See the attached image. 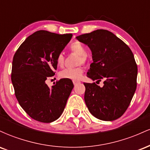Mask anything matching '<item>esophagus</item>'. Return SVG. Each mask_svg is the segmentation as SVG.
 <instances>
[{"instance_id": "obj_1", "label": "esophagus", "mask_w": 150, "mask_h": 150, "mask_svg": "<svg viewBox=\"0 0 150 150\" xmlns=\"http://www.w3.org/2000/svg\"><path fill=\"white\" fill-rule=\"evenodd\" d=\"M73 82L74 85H76L77 83H79V82H80V81H79V80H73Z\"/></svg>"}]
</instances>
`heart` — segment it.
Listing matches in <instances>:
<instances>
[{
	"mask_svg": "<svg viewBox=\"0 0 150 150\" xmlns=\"http://www.w3.org/2000/svg\"><path fill=\"white\" fill-rule=\"evenodd\" d=\"M70 50L74 53L79 55L77 64L80 65L81 63H85L87 61V50L83 44L80 42H75L70 46ZM65 57L63 53H59L56 57V63L58 66L62 67L64 64ZM83 73V68L82 66H78L74 68H66L60 73L59 75L62 78H68L72 80H78L82 76Z\"/></svg>",
	"mask_w": 150,
	"mask_h": 150,
	"instance_id": "heart-1",
	"label": "heart"
}]
</instances>
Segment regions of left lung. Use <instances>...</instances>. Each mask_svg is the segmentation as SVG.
<instances>
[{
	"mask_svg": "<svg viewBox=\"0 0 150 150\" xmlns=\"http://www.w3.org/2000/svg\"><path fill=\"white\" fill-rule=\"evenodd\" d=\"M76 39L92 51L93 63L87 77L97 82L104 80L102 87L95 82L84 83L89 112L98 119L116 120L127 110L137 87V66L133 53L108 30H97Z\"/></svg>",
	"mask_w": 150,
	"mask_h": 150,
	"instance_id": "8db88e82",
	"label": "left lung"
}]
</instances>
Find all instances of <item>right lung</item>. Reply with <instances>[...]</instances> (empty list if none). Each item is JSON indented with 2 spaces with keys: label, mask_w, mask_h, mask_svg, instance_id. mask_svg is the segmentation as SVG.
Returning <instances> with one entry per match:
<instances>
[{
  "label": "right lung",
  "mask_w": 150,
  "mask_h": 150,
  "mask_svg": "<svg viewBox=\"0 0 150 150\" xmlns=\"http://www.w3.org/2000/svg\"><path fill=\"white\" fill-rule=\"evenodd\" d=\"M72 37V34L37 31L29 36L15 53L11 80L15 97L25 112L37 121L57 120L73 89V82L68 78L61 79L51 87L46 84L57 69V55Z\"/></svg>",
  "instance_id": "obj_1"
}]
</instances>
